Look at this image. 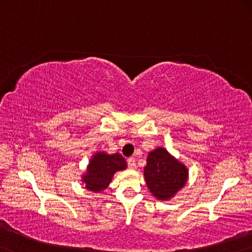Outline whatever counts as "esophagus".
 <instances>
[{"instance_id": "obj_1", "label": "esophagus", "mask_w": 252, "mask_h": 252, "mask_svg": "<svg viewBox=\"0 0 252 252\" xmlns=\"http://www.w3.org/2000/svg\"><path fill=\"white\" fill-rule=\"evenodd\" d=\"M135 166H137V163H135V159L133 157H130L127 159V167L131 169H134Z\"/></svg>"}]
</instances>
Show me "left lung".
<instances>
[{
  "mask_svg": "<svg viewBox=\"0 0 252 252\" xmlns=\"http://www.w3.org/2000/svg\"><path fill=\"white\" fill-rule=\"evenodd\" d=\"M186 167L167 153L162 148L150 153L145 167L148 189L158 199H168L185 185Z\"/></svg>",
  "mask_w": 252,
  "mask_h": 252,
  "instance_id": "left-lung-1",
  "label": "left lung"
}]
</instances>
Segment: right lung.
I'll use <instances>...</instances> for the list:
<instances>
[{"instance_id":"right-lung-1","label":"right lung","mask_w":252,"mask_h":252,"mask_svg":"<svg viewBox=\"0 0 252 252\" xmlns=\"http://www.w3.org/2000/svg\"><path fill=\"white\" fill-rule=\"evenodd\" d=\"M126 167V159L120 154L106 155L99 153L95 155L89 165L87 175L83 177L87 189L99 191L106 189L115 171Z\"/></svg>"}]
</instances>
